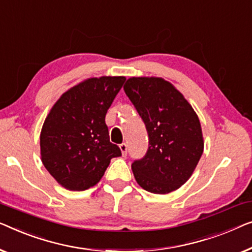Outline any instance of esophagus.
Returning a JSON list of instances; mask_svg holds the SVG:
<instances>
[{"label":"esophagus","mask_w":252,"mask_h":252,"mask_svg":"<svg viewBox=\"0 0 252 252\" xmlns=\"http://www.w3.org/2000/svg\"><path fill=\"white\" fill-rule=\"evenodd\" d=\"M119 148H120V151H122V153H123V156H126L127 155V144L122 143L119 145Z\"/></svg>","instance_id":"esophagus-1"}]
</instances>
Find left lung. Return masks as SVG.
Wrapping results in <instances>:
<instances>
[{"label":"left lung","mask_w":252,"mask_h":252,"mask_svg":"<svg viewBox=\"0 0 252 252\" xmlns=\"http://www.w3.org/2000/svg\"><path fill=\"white\" fill-rule=\"evenodd\" d=\"M126 95L145 124L149 149L132 169L145 191L166 194L187 182L203 152L200 120L191 104L169 82L158 77H132Z\"/></svg>","instance_id":"obj_1"}]
</instances>
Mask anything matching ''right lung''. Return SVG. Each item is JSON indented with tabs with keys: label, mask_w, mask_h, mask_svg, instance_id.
Instances as JSON below:
<instances>
[{
	"label": "right lung",
	"mask_w": 252,
	"mask_h": 252,
	"mask_svg": "<svg viewBox=\"0 0 252 252\" xmlns=\"http://www.w3.org/2000/svg\"><path fill=\"white\" fill-rule=\"evenodd\" d=\"M126 78L103 76L71 87L56 102L41 132L42 162L70 191L94 187L110 160L122 156L109 137L105 115Z\"/></svg>",
	"instance_id": "obj_1"
}]
</instances>
